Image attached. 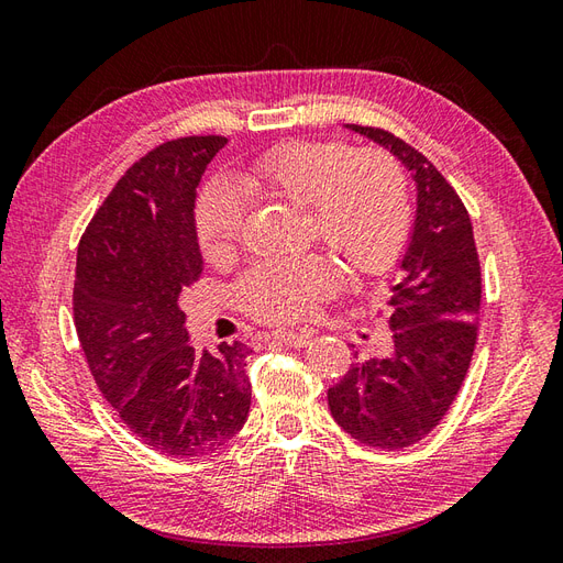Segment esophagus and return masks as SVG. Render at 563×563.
Returning <instances> with one entry per match:
<instances>
[{
	"label": "esophagus",
	"mask_w": 563,
	"mask_h": 563,
	"mask_svg": "<svg viewBox=\"0 0 563 563\" xmlns=\"http://www.w3.org/2000/svg\"><path fill=\"white\" fill-rule=\"evenodd\" d=\"M310 338L308 333H272V340H277V343H284L288 347H305L310 345Z\"/></svg>",
	"instance_id": "obj_1"
}]
</instances>
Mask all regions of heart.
Wrapping results in <instances>:
<instances>
[{
  "label": "heart",
  "mask_w": 563,
  "mask_h": 563,
  "mask_svg": "<svg viewBox=\"0 0 563 563\" xmlns=\"http://www.w3.org/2000/svg\"><path fill=\"white\" fill-rule=\"evenodd\" d=\"M251 197L308 207L310 236L335 251L354 275H378L399 258L411 230V197L399 162L383 150L354 152L338 141H284L265 150L242 174ZM246 201L240 187L216 176L195 203L201 253L223 263L240 246ZM338 282L329 255L265 261L234 284L240 308L265 323L310 317Z\"/></svg>",
  "instance_id": "1"
}]
</instances>
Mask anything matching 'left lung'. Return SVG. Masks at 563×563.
<instances>
[{
  "label": "left lung",
  "instance_id": "1",
  "mask_svg": "<svg viewBox=\"0 0 563 563\" xmlns=\"http://www.w3.org/2000/svg\"><path fill=\"white\" fill-rule=\"evenodd\" d=\"M352 131L385 145L418 185V216L399 282L389 288L391 343L385 356L354 364L329 389L333 420L360 444L397 451L418 444L446 416L479 333L482 265L472 220L455 187L399 135Z\"/></svg>",
  "mask_w": 563,
  "mask_h": 563
}]
</instances>
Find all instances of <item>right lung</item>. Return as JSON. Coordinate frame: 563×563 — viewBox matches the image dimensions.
<instances>
[{"label":"right lung","mask_w":563,"mask_h":563,"mask_svg":"<svg viewBox=\"0 0 563 563\" xmlns=\"http://www.w3.org/2000/svg\"><path fill=\"white\" fill-rule=\"evenodd\" d=\"M225 135H185L150 150L117 180L84 230L75 327L100 395L164 455L211 453L244 428L246 362L234 340L201 354L178 298L201 275L195 192Z\"/></svg>","instance_id":"1"}]
</instances>
